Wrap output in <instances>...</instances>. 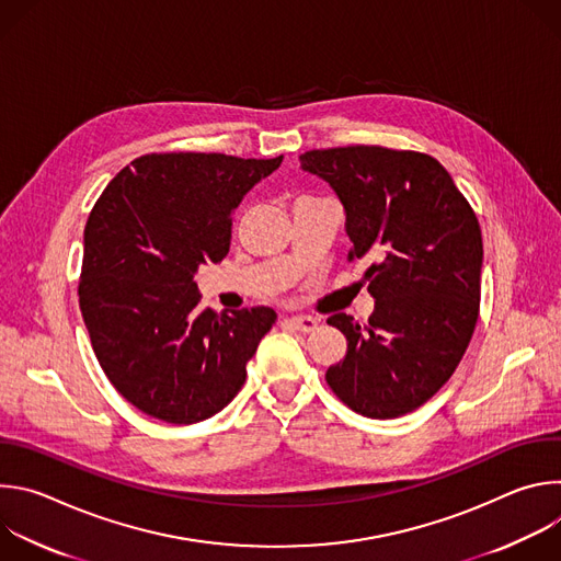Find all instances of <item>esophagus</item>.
I'll return each instance as SVG.
<instances>
[{"label":"esophagus","mask_w":561,"mask_h":561,"mask_svg":"<svg viewBox=\"0 0 561 561\" xmlns=\"http://www.w3.org/2000/svg\"><path fill=\"white\" fill-rule=\"evenodd\" d=\"M288 324L301 333H312L319 322L310 314H293V317H288Z\"/></svg>","instance_id":"34e87169"}]
</instances>
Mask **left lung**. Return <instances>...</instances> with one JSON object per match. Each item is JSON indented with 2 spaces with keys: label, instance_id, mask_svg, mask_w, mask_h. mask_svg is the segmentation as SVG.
Listing matches in <instances>:
<instances>
[{
  "label": "left lung",
  "instance_id": "1",
  "mask_svg": "<svg viewBox=\"0 0 561 561\" xmlns=\"http://www.w3.org/2000/svg\"><path fill=\"white\" fill-rule=\"evenodd\" d=\"M299 162L344 204L348 262L375 260L368 324L346 312L327 319L348 342L327 381L364 417L407 415L450 379L477 324L484 247L474 210L426 152L340 146Z\"/></svg>",
  "mask_w": 561,
  "mask_h": 561
}]
</instances>
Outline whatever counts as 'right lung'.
I'll return each instance as SVG.
<instances>
[{
    "label": "right lung",
    "mask_w": 561,
    "mask_h": 561,
    "mask_svg": "<svg viewBox=\"0 0 561 561\" xmlns=\"http://www.w3.org/2000/svg\"><path fill=\"white\" fill-rule=\"evenodd\" d=\"M282 159L150 152L122 169L93 206L79 308L102 370L141 413L197 424L244 386L277 312L202 310L195 273L226 257L232 210Z\"/></svg>",
    "instance_id": "right-lung-1"
}]
</instances>
